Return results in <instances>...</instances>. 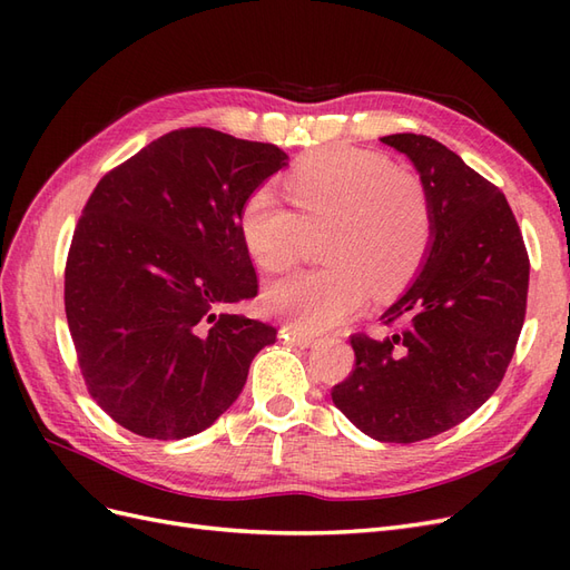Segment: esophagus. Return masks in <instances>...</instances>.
I'll return each mask as SVG.
<instances>
[{"label":"esophagus","instance_id":"esophagus-1","mask_svg":"<svg viewBox=\"0 0 570 570\" xmlns=\"http://www.w3.org/2000/svg\"><path fill=\"white\" fill-rule=\"evenodd\" d=\"M283 333H285V340H292L297 344V347H312V344L316 342V337L312 335V333H304V331H299V327H283Z\"/></svg>","mask_w":570,"mask_h":570}]
</instances>
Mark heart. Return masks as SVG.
Returning <instances> with one entry per match:
<instances>
[{"label": "heart", "mask_w": 570, "mask_h": 570, "mask_svg": "<svg viewBox=\"0 0 570 570\" xmlns=\"http://www.w3.org/2000/svg\"><path fill=\"white\" fill-rule=\"evenodd\" d=\"M289 204L256 187L239 209V235L258 268L295 266L306 233L321 239L325 268L295 273L266 289L268 312L304 331H327L364 304L368 287L390 292L411 278L433 235L423 183L364 149L308 154L285 178Z\"/></svg>", "instance_id": "b5f03b06"}]
</instances>
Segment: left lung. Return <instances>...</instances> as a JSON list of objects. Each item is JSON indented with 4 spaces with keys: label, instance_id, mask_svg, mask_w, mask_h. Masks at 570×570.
<instances>
[{
    "label": "left lung",
    "instance_id": "left-lung-1",
    "mask_svg": "<svg viewBox=\"0 0 570 570\" xmlns=\"http://www.w3.org/2000/svg\"><path fill=\"white\" fill-rule=\"evenodd\" d=\"M381 142L416 166L433 209L425 258L381 316L392 335H352L356 364L335 406L381 442L444 433L485 404L519 342L530 262L507 197L433 137Z\"/></svg>",
    "mask_w": 570,
    "mask_h": 570
}]
</instances>
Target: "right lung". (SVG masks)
<instances>
[{"mask_svg": "<svg viewBox=\"0 0 570 570\" xmlns=\"http://www.w3.org/2000/svg\"><path fill=\"white\" fill-rule=\"evenodd\" d=\"M285 166L275 145L180 128L97 183L68 249L63 302L88 392L130 433H202L275 342L273 325L233 312L258 289L237 218Z\"/></svg>", "mask_w": 570, "mask_h": 570, "instance_id": "1", "label": "right lung"}]
</instances>
